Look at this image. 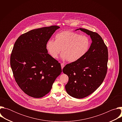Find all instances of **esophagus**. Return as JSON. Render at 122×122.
Returning a JSON list of instances; mask_svg holds the SVG:
<instances>
[{
    "label": "esophagus",
    "mask_w": 122,
    "mask_h": 122,
    "mask_svg": "<svg viewBox=\"0 0 122 122\" xmlns=\"http://www.w3.org/2000/svg\"><path fill=\"white\" fill-rule=\"evenodd\" d=\"M61 68H62V69H63V67H64V66H65V65H64V63H61Z\"/></svg>",
    "instance_id": "34e87169"
}]
</instances>
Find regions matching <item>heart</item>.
Segmentation results:
<instances>
[{
  "label": "heart",
  "instance_id": "obj_1",
  "mask_svg": "<svg viewBox=\"0 0 122 122\" xmlns=\"http://www.w3.org/2000/svg\"><path fill=\"white\" fill-rule=\"evenodd\" d=\"M90 46V41L87 36L69 31L57 33L55 41L49 40L46 46L49 54L53 58L58 57L61 49L62 59L70 62L81 59L87 53Z\"/></svg>",
  "mask_w": 122,
  "mask_h": 122
}]
</instances>
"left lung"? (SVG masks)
<instances>
[{"mask_svg": "<svg viewBox=\"0 0 122 122\" xmlns=\"http://www.w3.org/2000/svg\"><path fill=\"white\" fill-rule=\"evenodd\" d=\"M80 29L90 35L92 43L88 51L80 60L68 64L63 69L68 77L65 88L68 95L82 98L92 94L103 82L107 72L108 51L98 34L86 29Z\"/></svg>", "mask_w": 122, "mask_h": 122, "instance_id": "1", "label": "left lung"}]
</instances>
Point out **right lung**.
<instances>
[{"instance_id":"add662e5","label":"right lung","mask_w":122,"mask_h":122,"mask_svg":"<svg viewBox=\"0 0 122 122\" xmlns=\"http://www.w3.org/2000/svg\"><path fill=\"white\" fill-rule=\"evenodd\" d=\"M59 28L51 25L30 30L21 35L14 43L10 66L17 84L29 96H45L62 72L60 64L48 54L46 47Z\"/></svg>"}]
</instances>
